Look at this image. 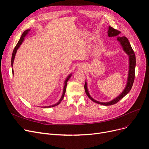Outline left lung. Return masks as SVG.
Returning <instances> with one entry per match:
<instances>
[{"label": "left lung", "mask_w": 149, "mask_h": 149, "mask_svg": "<svg viewBox=\"0 0 149 149\" xmlns=\"http://www.w3.org/2000/svg\"><path fill=\"white\" fill-rule=\"evenodd\" d=\"M120 31L116 30L114 28H113L111 26H109V29L107 31V35L109 37H115V36H118L120 34ZM117 40H118L121 45L123 47V49L124 51V52H126L128 56H129V74H128V78H127V82L126 86L123 91V92L121 93V94L113 99V100L109 101V102L106 103H103V102H100V101H98L97 100H95L94 99H93L91 95H89L88 88H87V83L85 82L84 84V90L85 92L86 93V95L93 102H95L96 103L100 104H102L104 106H110L116 103L117 102L122 99L124 97L126 96L127 93L130 92V91L132 89V87L133 86V84H134V79H135V65H136V57H135V55L134 50L132 49L131 45L128 40V39L126 37H117Z\"/></svg>", "instance_id": "obj_1"}]
</instances>
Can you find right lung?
Here are the masks:
<instances>
[{
  "label": "right lung",
  "instance_id": "add662e5",
  "mask_svg": "<svg viewBox=\"0 0 149 149\" xmlns=\"http://www.w3.org/2000/svg\"><path fill=\"white\" fill-rule=\"evenodd\" d=\"M29 31H30V29H27V30L25 31L23 33V34H22V36H21V37H20V38L19 41L18 42V43H17V44L16 45V46H15L14 49V51H13V52L12 57H11V66H12V67H13V63H14V58H15V54H16L17 51V49H19V48L20 47V45L22 43L23 41L24 40V37L28 34V32H29ZM12 72H13V74L14 75L13 69H12ZM71 75H72V74H70V75L66 78V80H65V85H64V88H63V92L62 96H61V98L60 99V100L58 101V102H57L56 104H54V105H51V106H45V107H45H45H54V106H57L58 104H59L61 103V101L63 100V98L64 95H65V94L66 89V86H67V82H68V81L69 80V79H70V77H71Z\"/></svg>",
  "mask_w": 149,
  "mask_h": 149
}]
</instances>
